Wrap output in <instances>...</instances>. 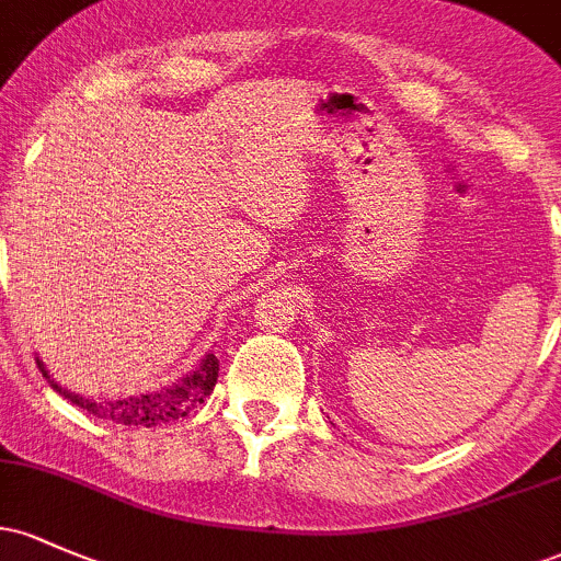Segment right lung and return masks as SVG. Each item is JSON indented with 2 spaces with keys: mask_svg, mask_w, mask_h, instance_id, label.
I'll return each instance as SVG.
<instances>
[{
  "mask_svg": "<svg viewBox=\"0 0 561 561\" xmlns=\"http://www.w3.org/2000/svg\"><path fill=\"white\" fill-rule=\"evenodd\" d=\"M36 365H39L42 375L47 378V383L53 386L55 391L60 393L64 399H69L71 404L77 408L92 412L98 417H106V421L122 423V426H159V423L168 421H178V417H186L196 404L205 402L215 389V380H218V356L215 354H205L199 359V365L194 370L183 375L178 383L164 386L159 391H149V393H133V397H122V399H90L82 397V393H73L71 389H64L58 380L50 378L47 373L45 362L36 356Z\"/></svg>",
  "mask_w": 561,
  "mask_h": 561,
  "instance_id": "obj_1",
  "label": "right lung"
}]
</instances>
